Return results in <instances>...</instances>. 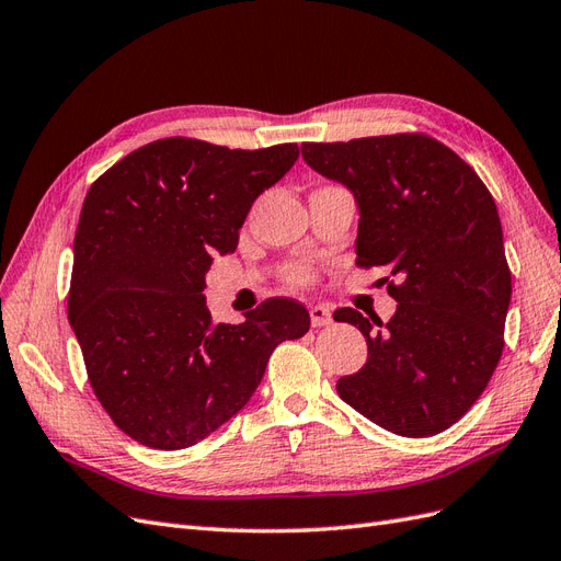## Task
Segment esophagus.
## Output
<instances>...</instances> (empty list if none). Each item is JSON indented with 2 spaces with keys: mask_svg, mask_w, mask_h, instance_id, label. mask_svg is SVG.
Wrapping results in <instances>:
<instances>
[{
  "mask_svg": "<svg viewBox=\"0 0 561 561\" xmlns=\"http://www.w3.org/2000/svg\"><path fill=\"white\" fill-rule=\"evenodd\" d=\"M309 313H311L313 328H325L332 322V309L325 307V304H316V307L309 309Z\"/></svg>",
  "mask_w": 561,
  "mask_h": 561,
  "instance_id": "obj_1",
  "label": "esophagus"
}]
</instances>
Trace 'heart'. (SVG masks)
I'll list each match as a JSON object with an SVG mask.
<instances>
[{
  "label": "heart",
  "instance_id": "1",
  "mask_svg": "<svg viewBox=\"0 0 561 561\" xmlns=\"http://www.w3.org/2000/svg\"><path fill=\"white\" fill-rule=\"evenodd\" d=\"M290 278H293L295 283H307V280H309L307 268H293V271H290Z\"/></svg>",
  "mask_w": 561,
  "mask_h": 561
}]
</instances>
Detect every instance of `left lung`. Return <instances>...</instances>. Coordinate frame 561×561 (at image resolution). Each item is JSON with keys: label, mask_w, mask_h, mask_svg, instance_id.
I'll return each instance as SVG.
<instances>
[{"label": "left lung", "mask_w": 561, "mask_h": 561, "mask_svg": "<svg viewBox=\"0 0 561 561\" xmlns=\"http://www.w3.org/2000/svg\"><path fill=\"white\" fill-rule=\"evenodd\" d=\"M301 157L353 192L355 264L400 278L388 283L398 309L386 325L334 311L367 339V363L336 381L339 396L390 433L447 431L482 396L505 344L513 280L494 196L456 151L423 133L304 142Z\"/></svg>", "instance_id": "1"}]
</instances>
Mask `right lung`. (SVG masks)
<instances>
[{"mask_svg":"<svg viewBox=\"0 0 561 561\" xmlns=\"http://www.w3.org/2000/svg\"><path fill=\"white\" fill-rule=\"evenodd\" d=\"M299 159L295 142L229 149L165 138L130 151L83 198L67 316L100 404L135 443L196 445L243 410L274 348L309 332L295 299L241 325L215 322L203 287L257 198Z\"/></svg>","mask_w":561,"mask_h":561,"instance_id":"obj_1","label":"right lung"}]
</instances>
